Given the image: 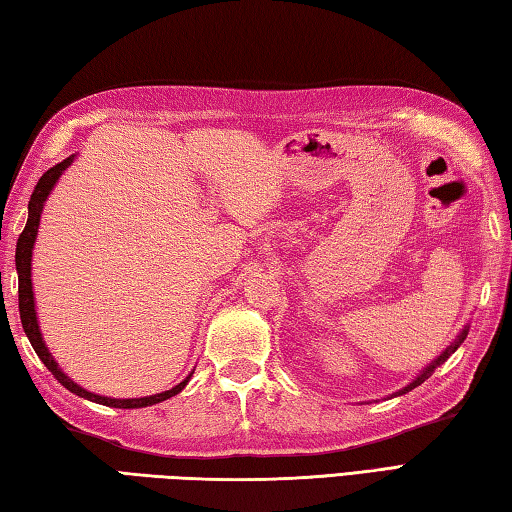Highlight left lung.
<instances>
[{
  "label": "left lung",
  "instance_id": "8db88e82",
  "mask_svg": "<svg viewBox=\"0 0 512 512\" xmlns=\"http://www.w3.org/2000/svg\"><path fill=\"white\" fill-rule=\"evenodd\" d=\"M466 335H468V328H464V330H462V335H459V337H457V342H455V344H450V346H448V348L444 350V353H442V355H439V357L435 359V364H430V366H428V368L424 370V373H422V375H419V377L415 379V382H413V384H410V386H406L404 390H399V395H404V393H408V390H413V388H415V386H419V384H424V382H426V379L430 377V373H433V370H435V368H437L439 364H444V362H446V359L450 357V353H455V350L459 348V344H462V342H464V339H466Z\"/></svg>",
  "mask_w": 512,
  "mask_h": 512
}]
</instances>
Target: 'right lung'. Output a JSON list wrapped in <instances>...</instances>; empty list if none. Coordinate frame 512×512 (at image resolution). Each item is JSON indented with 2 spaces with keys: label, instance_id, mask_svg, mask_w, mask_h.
Listing matches in <instances>:
<instances>
[{
  "label": "right lung",
  "instance_id": "add662e5",
  "mask_svg": "<svg viewBox=\"0 0 512 512\" xmlns=\"http://www.w3.org/2000/svg\"><path fill=\"white\" fill-rule=\"evenodd\" d=\"M73 157L64 159L62 164L53 166L50 170L39 177V182L33 190V195H30V202H28V222L26 228L22 230V235L17 239V250H15V266H17V277H19V317H22V326H24V333L28 337L30 346L35 348L37 357L42 359L44 366L50 370V373L55 375V379L64 388H68L70 393H75L84 399H90V402H97V404H104V406H113V408H144V406H153L164 402V399L173 397L177 393H182V388L188 384L190 375L184 379L182 384H177L175 388L164 390V393H157V395H150V397H139V399H110V397H99L88 393L82 386H77L73 379H68L59 366L55 364L53 355L48 353L46 344L42 342V333H39V326H37V317H35V302H33V286H30V257H33V244H35V237H37V226H39V215H42V208L50 190H53L55 182L59 177H62L64 170L73 162Z\"/></svg>",
  "mask_w": 512,
  "mask_h": 512
}]
</instances>
